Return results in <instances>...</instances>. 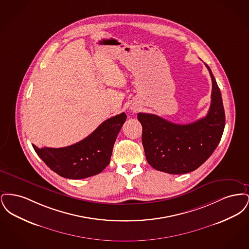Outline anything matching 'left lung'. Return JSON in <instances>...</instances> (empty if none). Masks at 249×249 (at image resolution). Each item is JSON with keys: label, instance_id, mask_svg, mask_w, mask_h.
I'll return each instance as SVG.
<instances>
[{"label": "left lung", "instance_id": "8db88e82", "mask_svg": "<svg viewBox=\"0 0 249 249\" xmlns=\"http://www.w3.org/2000/svg\"><path fill=\"white\" fill-rule=\"evenodd\" d=\"M211 106L207 115L190 124H176L153 114L139 113L142 142L147 162L172 175L190 173L213 154L223 134L225 112L220 89L211 69Z\"/></svg>", "mask_w": 249, "mask_h": 249}]
</instances>
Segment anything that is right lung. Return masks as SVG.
<instances>
[{
	"label": "right lung",
	"instance_id": "right-lung-1",
	"mask_svg": "<svg viewBox=\"0 0 249 249\" xmlns=\"http://www.w3.org/2000/svg\"><path fill=\"white\" fill-rule=\"evenodd\" d=\"M126 119V114L121 113L107 119L88 137L66 147L33 146L42 160L60 177L89 178L102 173L110 163L114 143Z\"/></svg>",
	"mask_w": 249,
	"mask_h": 249
}]
</instances>
